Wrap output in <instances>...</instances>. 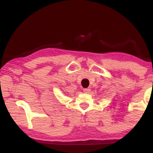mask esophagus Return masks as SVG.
I'll return each instance as SVG.
<instances>
[{
	"label": "esophagus",
	"instance_id": "esophagus-1",
	"mask_svg": "<svg viewBox=\"0 0 153 153\" xmlns=\"http://www.w3.org/2000/svg\"><path fill=\"white\" fill-rule=\"evenodd\" d=\"M90 91H91V89L89 88H84L83 89V92L85 93V94H88Z\"/></svg>",
	"mask_w": 153,
	"mask_h": 153
}]
</instances>
